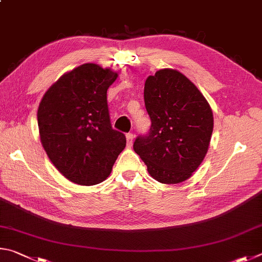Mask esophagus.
<instances>
[{
	"label": "esophagus",
	"instance_id": "34e87169",
	"mask_svg": "<svg viewBox=\"0 0 262 262\" xmlns=\"http://www.w3.org/2000/svg\"><path fill=\"white\" fill-rule=\"evenodd\" d=\"M132 143H134V135H132L131 132H128V134H126V145H127V147H131Z\"/></svg>",
	"mask_w": 262,
	"mask_h": 262
}]
</instances>
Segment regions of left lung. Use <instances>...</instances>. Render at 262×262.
Instances as JSON below:
<instances>
[{"mask_svg": "<svg viewBox=\"0 0 262 262\" xmlns=\"http://www.w3.org/2000/svg\"><path fill=\"white\" fill-rule=\"evenodd\" d=\"M152 125L134 143L149 175L164 184L190 178L203 162L213 132V113L193 82L171 69L149 76L144 89Z\"/></svg>", "mask_w": 262, "mask_h": 262, "instance_id": "1", "label": "left lung"}]
</instances>
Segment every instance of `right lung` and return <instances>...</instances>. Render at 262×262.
Returning <instances> with one entry per match:
<instances>
[{
  "label": "right lung",
  "instance_id": "obj_1",
  "mask_svg": "<svg viewBox=\"0 0 262 262\" xmlns=\"http://www.w3.org/2000/svg\"><path fill=\"white\" fill-rule=\"evenodd\" d=\"M117 73L86 63L66 73L46 92L38 109L40 139L57 170L79 185L107 178L125 135L110 122L107 90Z\"/></svg>",
  "mask_w": 262,
  "mask_h": 262
}]
</instances>
